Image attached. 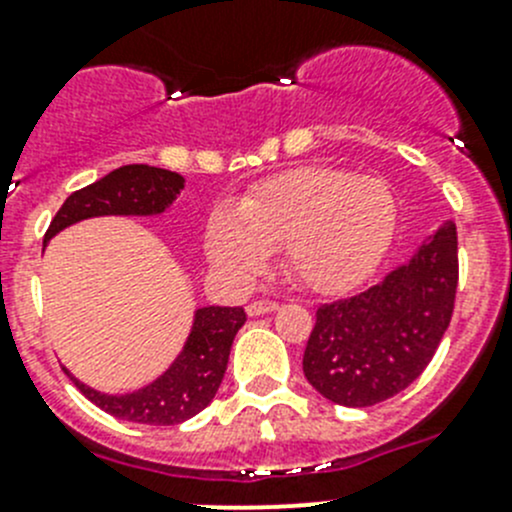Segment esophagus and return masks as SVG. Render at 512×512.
I'll list each match as a JSON object with an SVG mask.
<instances>
[{"label": "esophagus", "mask_w": 512, "mask_h": 512, "mask_svg": "<svg viewBox=\"0 0 512 512\" xmlns=\"http://www.w3.org/2000/svg\"><path fill=\"white\" fill-rule=\"evenodd\" d=\"M277 310V302L272 300H255L247 305V315L250 317H260V315H267V312Z\"/></svg>", "instance_id": "1"}]
</instances>
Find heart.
<instances>
[{"label":"heart","instance_id":"1","mask_svg":"<svg viewBox=\"0 0 512 512\" xmlns=\"http://www.w3.org/2000/svg\"><path fill=\"white\" fill-rule=\"evenodd\" d=\"M395 230V197L380 177L332 167H302L272 177L217 207L205 227L210 260L237 280H252L267 252L282 250L287 275L312 292H342L380 262Z\"/></svg>","mask_w":512,"mask_h":512}]
</instances>
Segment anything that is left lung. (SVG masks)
<instances>
[{
    "instance_id": "1",
    "label": "left lung",
    "mask_w": 512,
    "mask_h": 512,
    "mask_svg": "<svg viewBox=\"0 0 512 512\" xmlns=\"http://www.w3.org/2000/svg\"><path fill=\"white\" fill-rule=\"evenodd\" d=\"M458 290V232L443 222L377 285L322 305L302 370L330 403L370 408L403 393L428 367Z\"/></svg>"
}]
</instances>
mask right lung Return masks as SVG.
<instances>
[{"instance_id":"add662e5","label":"right lung","mask_w":512,"mask_h":512,"mask_svg":"<svg viewBox=\"0 0 512 512\" xmlns=\"http://www.w3.org/2000/svg\"><path fill=\"white\" fill-rule=\"evenodd\" d=\"M182 190H185V177L177 172L150 165H124L104 175L94 185L72 192L54 215L44 235V245L57 232L89 217L162 215L180 197ZM245 320L247 315L242 307L210 305L195 310L192 330L175 362L157 380L132 393H99L77 380L67 367L62 370L84 398L92 400L97 408L114 418L142 425H180L212 403L225 377L232 340Z\"/></svg>"}]
</instances>
